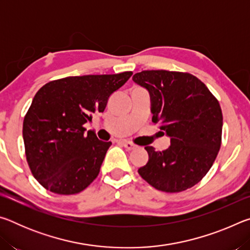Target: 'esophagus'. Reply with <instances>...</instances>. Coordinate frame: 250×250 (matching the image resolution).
<instances>
[{"instance_id":"1","label":"esophagus","mask_w":250,"mask_h":250,"mask_svg":"<svg viewBox=\"0 0 250 250\" xmlns=\"http://www.w3.org/2000/svg\"><path fill=\"white\" fill-rule=\"evenodd\" d=\"M121 143H122V146H124L125 147V149L129 150V151L137 149V146L133 145V143H131V142H128V141H121Z\"/></svg>"}]
</instances>
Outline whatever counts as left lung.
Returning a JSON list of instances; mask_svg holds the SVG:
<instances>
[{"label":"left lung","instance_id":"obj_1","mask_svg":"<svg viewBox=\"0 0 250 250\" xmlns=\"http://www.w3.org/2000/svg\"><path fill=\"white\" fill-rule=\"evenodd\" d=\"M132 80L149 91L152 121L160 122V129L171 140L163 151L146 146L149 161L139 174L163 192L192 188L209 171L221 147V105L204 83L191 74L143 70Z\"/></svg>","mask_w":250,"mask_h":250}]
</instances>
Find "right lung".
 Here are the masks:
<instances>
[{
  "instance_id": "obj_1",
  "label": "right lung",
  "mask_w": 250,
  "mask_h": 250,
  "mask_svg": "<svg viewBox=\"0 0 250 250\" xmlns=\"http://www.w3.org/2000/svg\"><path fill=\"white\" fill-rule=\"evenodd\" d=\"M132 71L74 76L44 84L23 122L29 168L48 191L70 195L83 191L99 174L111 142L99 140L83 125L104 112L109 97Z\"/></svg>"
}]
</instances>
